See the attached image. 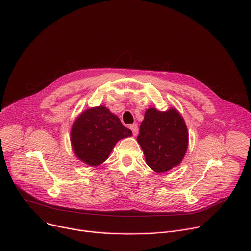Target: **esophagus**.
Segmentation results:
<instances>
[{
    "mask_svg": "<svg viewBox=\"0 0 251 251\" xmlns=\"http://www.w3.org/2000/svg\"><path fill=\"white\" fill-rule=\"evenodd\" d=\"M130 129L132 130V133L134 136H137L138 135V125L135 123V124H131L130 125Z\"/></svg>",
    "mask_w": 251,
    "mask_h": 251,
    "instance_id": "esophagus-1",
    "label": "esophagus"
}]
</instances>
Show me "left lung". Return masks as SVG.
Returning <instances> with one entry per match:
<instances>
[{"label":"left lung","instance_id":"obj_1","mask_svg":"<svg viewBox=\"0 0 251 251\" xmlns=\"http://www.w3.org/2000/svg\"><path fill=\"white\" fill-rule=\"evenodd\" d=\"M139 132L137 141L152 170L164 173L182 162L188 149L189 133L177 110L170 108L162 112L149 108Z\"/></svg>","mask_w":251,"mask_h":251}]
</instances>
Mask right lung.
<instances>
[{"instance_id":"1","label":"right lung","mask_w":251,"mask_h":251,"mask_svg":"<svg viewBox=\"0 0 251 251\" xmlns=\"http://www.w3.org/2000/svg\"><path fill=\"white\" fill-rule=\"evenodd\" d=\"M132 136L120 119L104 106L93 107L82 112L70 132L74 153L83 163L96 167L109 157L116 143Z\"/></svg>"}]
</instances>
